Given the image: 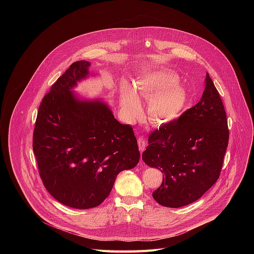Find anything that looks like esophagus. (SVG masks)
Segmentation results:
<instances>
[{
    "mask_svg": "<svg viewBox=\"0 0 254 254\" xmlns=\"http://www.w3.org/2000/svg\"><path fill=\"white\" fill-rule=\"evenodd\" d=\"M138 145H139L140 151L143 152L145 149V146H146V142H145V140L143 137H140V138L138 139Z\"/></svg>",
    "mask_w": 254,
    "mask_h": 254,
    "instance_id": "34e87169",
    "label": "esophagus"
}]
</instances>
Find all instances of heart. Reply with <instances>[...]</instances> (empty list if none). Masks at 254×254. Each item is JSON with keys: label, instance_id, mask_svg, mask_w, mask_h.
<instances>
[{"label": "heart", "instance_id": "b5f03b06", "mask_svg": "<svg viewBox=\"0 0 254 254\" xmlns=\"http://www.w3.org/2000/svg\"><path fill=\"white\" fill-rule=\"evenodd\" d=\"M177 73L160 68L141 75L135 88L123 83L120 89V107L124 117L134 121L143 111L140 99L148 101V117L155 125H165L176 120L188 101L186 89Z\"/></svg>", "mask_w": 254, "mask_h": 254}]
</instances>
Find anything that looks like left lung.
I'll list each match as a JSON object with an SVG mask.
<instances>
[{
    "instance_id": "left-lung-1",
    "label": "left lung",
    "mask_w": 254,
    "mask_h": 254,
    "mask_svg": "<svg viewBox=\"0 0 254 254\" xmlns=\"http://www.w3.org/2000/svg\"><path fill=\"white\" fill-rule=\"evenodd\" d=\"M228 142L224 106L206 74L200 101L148 138L142 159L164 175L152 192L156 202L178 208L201 197L219 178Z\"/></svg>"
}]
</instances>
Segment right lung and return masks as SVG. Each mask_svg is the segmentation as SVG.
<instances>
[{
  "label": "right lung",
  "instance_id": "right-lung-1",
  "mask_svg": "<svg viewBox=\"0 0 254 254\" xmlns=\"http://www.w3.org/2000/svg\"><path fill=\"white\" fill-rule=\"evenodd\" d=\"M90 62L72 64L52 86L38 110L33 150L41 179L59 202L76 209L100 205L116 176L134 168L140 151L133 129L114 118L102 98L75 93L91 75Z\"/></svg>",
  "mask_w": 254,
  "mask_h": 254
}]
</instances>
